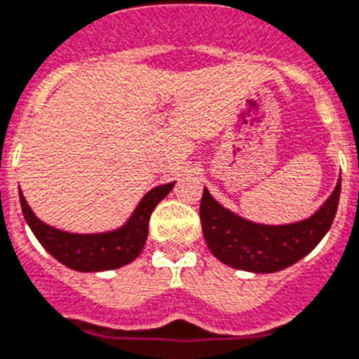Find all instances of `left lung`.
Instances as JSON below:
<instances>
[{
  "mask_svg": "<svg viewBox=\"0 0 359 359\" xmlns=\"http://www.w3.org/2000/svg\"><path fill=\"white\" fill-rule=\"evenodd\" d=\"M341 180L311 218L287 226H264L236 217L204 188L201 224L205 244L220 262L251 273H274L292 266L318 245L332 226Z\"/></svg>",
  "mask_w": 359,
  "mask_h": 359,
  "instance_id": "1",
  "label": "left lung"
}]
</instances>
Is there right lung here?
I'll use <instances>...</instances> for the list:
<instances>
[{"instance_id": "add662e5", "label": "right lung", "mask_w": 359, "mask_h": 359, "mask_svg": "<svg viewBox=\"0 0 359 359\" xmlns=\"http://www.w3.org/2000/svg\"><path fill=\"white\" fill-rule=\"evenodd\" d=\"M173 186L175 182L164 184V186H157L149 193H146L126 226L110 233H99V235H74V233L59 231L55 227L43 224L32 213L21 191L20 202L25 220L36 238L39 240V244L55 260H59L70 269L90 273V271L117 269V267H123L133 262L141 255L146 238H148V224L151 211L171 191Z\"/></svg>"}]
</instances>
